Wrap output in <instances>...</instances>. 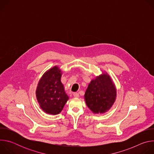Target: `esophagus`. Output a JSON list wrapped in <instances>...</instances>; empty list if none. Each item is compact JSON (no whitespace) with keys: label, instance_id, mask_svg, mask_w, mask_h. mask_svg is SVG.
<instances>
[{"label":"esophagus","instance_id":"1","mask_svg":"<svg viewBox=\"0 0 154 154\" xmlns=\"http://www.w3.org/2000/svg\"><path fill=\"white\" fill-rule=\"evenodd\" d=\"M73 96L75 97H79V94L78 93H74L73 94Z\"/></svg>","mask_w":154,"mask_h":154}]
</instances>
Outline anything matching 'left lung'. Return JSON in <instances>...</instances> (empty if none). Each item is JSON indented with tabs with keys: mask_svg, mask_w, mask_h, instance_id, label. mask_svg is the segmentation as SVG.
I'll use <instances>...</instances> for the list:
<instances>
[{
	"mask_svg": "<svg viewBox=\"0 0 154 154\" xmlns=\"http://www.w3.org/2000/svg\"><path fill=\"white\" fill-rule=\"evenodd\" d=\"M116 97L115 85L106 74L92 80L85 94L87 106L94 113H102L108 111L114 103Z\"/></svg>",
	"mask_w": 154,
	"mask_h": 154,
	"instance_id": "8db88e82",
	"label": "left lung"
}]
</instances>
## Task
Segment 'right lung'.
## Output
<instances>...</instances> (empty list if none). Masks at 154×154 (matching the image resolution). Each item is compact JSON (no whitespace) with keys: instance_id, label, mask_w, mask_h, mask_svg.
I'll return each mask as SVG.
<instances>
[{"instance_id":"right-lung-1","label":"right lung","mask_w":154,"mask_h":154,"mask_svg":"<svg viewBox=\"0 0 154 154\" xmlns=\"http://www.w3.org/2000/svg\"><path fill=\"white\" fill-rule=\"evenodd\" d=\"M61 71L55 66L42 75L36 91V98L42 110L51 115H57L68 100L60 79Z\"/></svg>"}]
</instances>
